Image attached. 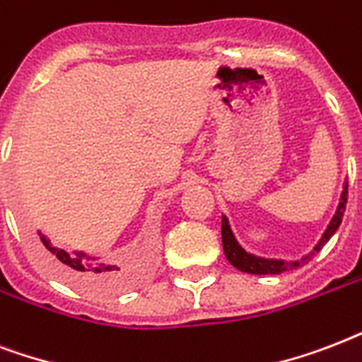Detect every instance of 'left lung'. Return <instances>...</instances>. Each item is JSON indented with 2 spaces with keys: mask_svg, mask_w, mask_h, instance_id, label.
<instances>
[{
  "mask_svg": "<svg viewBox=\"0 0 362 362\" xmlns=\"http://www.w3.org/2000/svg\"><path fill=\"white\" fill-rule=\"evenodd\" d=\"M346 204H347V185L344 192H341V202L338 209H336V215L330 221L329 228L325 230L323 238H321V242L315 245V249L312 251V255H308L306 259L302 260H295V262H283V260H268V259H259V257H253V255L245 253L240 245H238L236 238L232 234L230 225H228V221L226 217H223V223H221V234H223V249H225V255L228 262H230L234 268L242 272H247V274H257V276H264V274H283V272L288 270H295L298 266H302L306 260H310L313 255L317 253L319 249L323 247L325 243L329 242L332 234L338 230V226L341 223V217H344V211H346Z\"/></svg>",
  "mask_w": 362,
  "mask_h": 362,
  "instance_id": "obj_1",
  "label": "left lung"
}]
</instances>
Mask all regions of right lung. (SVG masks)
I'll list each match as a JSON object with an SVG mask.
<instances>
[{"label":"right lung","mask_w":362,"mask_h":362,"mask_svg":"<svg viewBox=\"0 0 362 362\" xmlns=\"http://www.w3.org/2000/svg\"><path fill=\"white\" fill-rule=\"evenodd\" d=\"M41 257L49 270L58 276L64 283L85 288V291H105L120 283V274L117 266L103 264L100 260L85 259V255H69L64 249H58L45 236H41Z\"/></svg>","instance_id":"add662e5"}]
</instances>
